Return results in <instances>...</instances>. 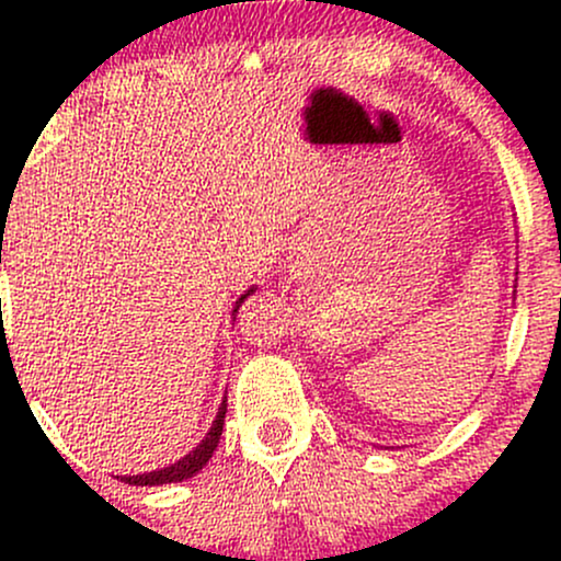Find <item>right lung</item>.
I'll list each match as a JSON object with an SVG mask.
<instances>
[{
    "mask_svg": "<svg viewBox=\"0 0 561 561\" xmlns=\"http://www.w3.org/2000/svg\"><path fill=\"white\" fill-rule=\"evenodd\" d=\"M2 263V261H0ZM250 293H255V287H250L248 293L242 295L240 300H237L234 311H231V317H234L237 311H240L242 300L248 298ZM224 416H227V398H224L221 405H218V414L214 424H210L208 435H205V440L199 443L197 448H192L190 454L184 456V459H179L176 465L171 467H163V469H156V472H145V474H128V478H121L128 485H165V482H182L186 478H192V474H197L199 469L208 465V459L214 456V450L218 446V440H221V430H224Z\"/></svg>",
    "mask_w": 561,
    "mask_h": 561,
    "instance_id": "add662e5",
    "label": "right lung"
}]
</instances>
